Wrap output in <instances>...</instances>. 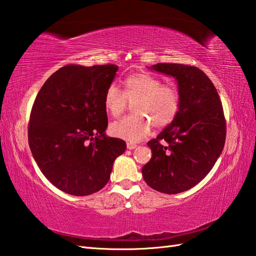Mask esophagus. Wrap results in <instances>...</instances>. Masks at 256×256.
Masks as SVG:
<instances>
[{
	"instance_id": "obj_1",
	"label": "esophagus",
	"mask_w": 256,
	"mask_h": 256,
	"mask_svg": "<svg viewBox=\"0 0 256 256\" xmlns=\"http://www.w3.org/2000/svg\"><path fill=\"white\" fill-rule=\"evenodd\" d=\"M134 148H137V144H132V142H127V149L129 150H134Z\"/></svg>"
}]
</instances>
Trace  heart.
<instances>
[{
  "label": "heart",
  "instance_id": "heart-1",
  "mask_svg": "<svg viewBox=\"0 0 256 256\" xmlns=\"http://www.w3.org/2000/svg\"><path fill=\"white\" fill-rule=\"evenodd\" d=\"M124 92L116 85H110L104 95V105L112 116H119L129 103H134V115L124 117L110 124L114 137L136 142L149 134L152 124L163 128L171 124L180 110L178 88L162 84L160 78L149 73H134L124 81Z\"/></svg>",
  "mask_w": 256,
  "mask_h": 256
}]
</instances>
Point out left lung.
I'll use <instances>...</instances> for the list:
<instances>
[{
    "mask_svg": "<svg viewBox=\"0 0 256 256\" xmlns=\"http://www.w3.org/2000/svg\"><path fill=\"white\" fill-rule=\"evenodd\" d=\"M150 69L175 78L180 104L174 120L148 142L152 158L142 176L151 188L178 194L200 183L222 152L224 110L214 85L198 68L158 64Z\"/></svg>",
    "mask_w": 256,
    "mask_h": 256,
    "instance_id": "8db88e82",
    "label": "left lung"
}]
</instances>
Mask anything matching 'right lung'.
I'll return each mask as SVG.
<instances>
[{
    "label": "right lung",
    "instance_id": "1",
    "mask_svg": "<svg viewBox=\"0 0 256 256\" xmlns=\"http://www.w3.org/2000/svg\"><path fill=\"white\" fill-rule=\"evenodd\" d=\"M115 64H69L50 76L34 102L28 142L38 168L56 188L74 196L98 192L126 142L107 137L104 95Z\"/></svg>",
    "mask_w": 256,
    "mask_h": 256
}]
</instances>
